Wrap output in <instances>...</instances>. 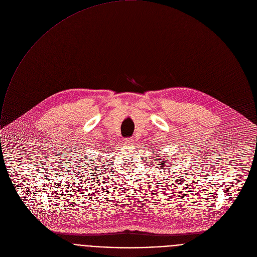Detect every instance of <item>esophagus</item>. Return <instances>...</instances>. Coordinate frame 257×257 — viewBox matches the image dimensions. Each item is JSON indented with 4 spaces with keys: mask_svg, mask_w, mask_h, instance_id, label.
Wrapping results in <instances>:
<instances>
[{
    "mask_svg": "<svg viewBox=\"0 0 257 257\" xmlns=\"http://www.w3.org/2000/svg\"><path fill=\"white\" fill-rule=\"evenodd\" d=\"M124 143H125V145L131 146V145L134 144V139H133V138H126V139L124 140Z\"/></svg>",
    "mask_w": 257,
    "mask_h": 257,
    "instance_id": "obj_1",
    "label": "esophagus"
}]
</instances>
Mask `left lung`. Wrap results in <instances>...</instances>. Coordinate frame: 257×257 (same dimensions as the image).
Here are the masks:
<instances>
[{
	"label": "left lung",
	"instance_id": "left-lung-1",
	"mask_svg": "<svg viewBox=\"0 0 257 257\" xmlns=\"http://www.w3.org/2000/svg\"><path fill=\"white\" fill-rule=\"evenodd\" d=\"M164 157H165V156H164ZM157 160H159V164H158V165H160V167H161V168L165 167V166H166V163L168 162V160L163 159V157H160V158H159V159H157Z\"/></svg>",
	"mask_w": 257,
	"mask_h": 257
}]
</instances>
